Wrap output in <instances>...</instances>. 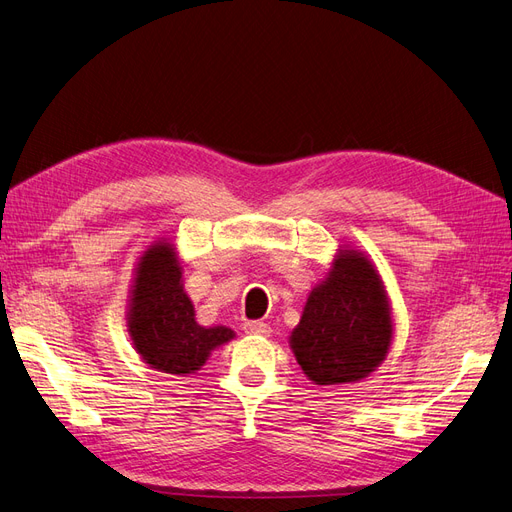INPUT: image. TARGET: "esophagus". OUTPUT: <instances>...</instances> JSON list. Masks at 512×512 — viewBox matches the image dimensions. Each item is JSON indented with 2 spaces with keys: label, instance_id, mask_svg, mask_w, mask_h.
<instances>
[{
  "label": "esophagus",
  "instance_id": "34e87169",
  "mask_svg": "<svg viewBox=\"0 0 512 512\" xmlns=\"http://www.w3.org/2000/svg\"><path fill=\"white\" fill-rule=\"evenodd\" d=\"M243 329H245V333H250V335H269L271 333V327L267 322H258V320H250V322H245L243 324Z\"/></svg>",
  "mask_w": 512,
  "mask_h": 512
}]
</instances>
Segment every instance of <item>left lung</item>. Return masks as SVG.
Here are the masks:
<instances>
[{"mask_svg": "<svg viewBox=\"0 0 512 512\" xmlns=\"http://www.w3.org/2000/svg\"><path fill=\"white\" fill-rule=\"evenodd\" d=\"M391 339V307L380 275L361 252L346 250L327 280L309 292L290 348L309 380L329 386L369 376Z\"/></svg>", "mask_w": 512, "mask_h": 512, "instance_id": "1", "label": "left lung"}]
</instances>
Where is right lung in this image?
<instances>
[{"label": "right lung", "instance_id": "obj_1", "mask_svg": "<svg viewBox=\"0 0 512 512\" xmlns=\"http://www.w3.org/2000/svg\"><path fill=\"white\" fill-rule=\"evenodd\" d=\"M194 316L175 247L153 243L138 262L132 286L128 331L136 352L164 374H194L211 350L235 337L228 327H200Z\"/></svg>", "mask_w": 512, "mask_h": 512}]
</instances>
